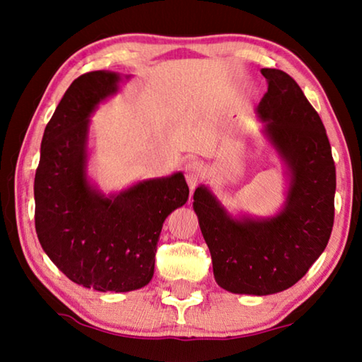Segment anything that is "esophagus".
Segmentation results:
<instances>
[{
	"label": "esophagus",
	"instance_id": "1",
	"mask_svg": "<svg viewBox=\"0 0 362 362\" xmlns=\"http://www.w3.org/2000/svg\"><path fill=\"white\" fill-rule=\"evenodd\" d=\"M203 174H204V168L203 164H201L199 161H189L187 166H185V179H187V183L189 189H194L196 187H198V183L201 182V179H203Z\"/></svg>",
	"mask_w": 362,
	"mask_h": 362
}]
</instances>
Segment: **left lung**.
Instances as JSON below:
<instances>
[{"instance_id":"1","label":"left lung","mask_w":362,"mask_h":362,"mask_svg":"<svg viewBox=\"0 0 362 362\" xmlns=\"http://www.w3.org/2000/svg\"><path fill=\"white\" fill-rule=\"evenodd\" d=\"M268 90L257 107L263 137L284 163L286 201L272 217L233 216L209 187L193 209L222 289L247 296L283 292L302 279L326 249L334 225L335 164L326 129L300 86L262 69Z\"/></svg>"}]
</instances>
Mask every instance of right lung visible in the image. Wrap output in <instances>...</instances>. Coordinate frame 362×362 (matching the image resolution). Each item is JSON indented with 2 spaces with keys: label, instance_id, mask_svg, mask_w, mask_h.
Wrapping results in <instances>:
<instances>
[{
  "label": "right lung",
  "instance_id": "right-lung-1",
  "mask_svg": "<svg viewBox=\"0 0 362 362\" xmlns=\"http://www.w3.org/2000/svg\"><path fill=\"white\" fill-rule=\"evenodd\" d=\"M121 81L119 73L99 70L70 84L45 129L35 175L42 250L73 283L99 292H129L150 283L164 220L189 193L182 173L110 194L89 180V118Z\"/></svg>",
  "mask_w": 362,
  "mask_h": 362
}]
</instances>
